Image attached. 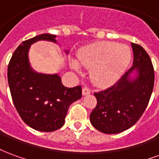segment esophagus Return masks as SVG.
I'll list each match as a JSON object with an SVG mask.
<instances>
[{
    "instance_id": "34e87169",
    "label": "esophagus",
    "mask_w": 159,
    "mask_h": 159,
    "mask_svg": "<svg viewBox=\"0 0 159 159\" xmlns=\"http://www.w3.org/2000/svg\"><path fill=\"white\" fill-rule=\"evenodd\" d=\"M91 93V90L88 87H84L83 89V95H87V94H89Z\"/></svg>"
}]
</instances>
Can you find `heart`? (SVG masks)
<instances>
[{"label":"heart","instance_id":"b5f03b06","mask_svg":"<svg viewBox=\"0 0 159 159\" xmlns=\"http://www.w3.org/2000/svg\"><path fill=\"white\" fill-rule=\"evenodd\" d=\"M131 49L125 44L100 42L84 47L77 53L78 62L86 68H92L90 76L100 86H107L119 79L131 60ZM71 68L79 71V66L70 62Z\"/></svg>","mask_w":159,"mask_h":159}]
</instances>
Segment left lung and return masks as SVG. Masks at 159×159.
Returning <instances> with one entry per match:
<instances>
[{
	"label": "left lung",
	"instance_id": "1",
	"mask_svg": "<svg viewBox=\"0 0 159 159\" xmlns=\"http://www.w3.org/2000/svg\"><path fill=\"white\" fill-rule=\"evenodd\" d=\"M133 66L113 86L94 93L97 105L90 122L105 134H117L140 119L149 103L154 86V70L148 53L141 46L131 43ZM135 72L134 80L130 77Z\"/></svg>",
	"mask_w": 159,
	"mask_h": 159
}]
</instances>
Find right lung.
Returning a JSON list of instances; mask_svg holds the SVG:
<instances>
[{
    "mask_svg": "<svg viewBox=\"0 0 159 159\" xmlns=\"http://www.w3.org/2000/svg\"><path fill=\"white\" fill-rule=\"evenodd\" d=\"M55 37L42 34L23 42L13 52L7 68V80L16 110L27 125L43 132L60 129L70 104L82 98L81 86L66 88L58 74L36 72L30 65V45L41 40L56 42Z\"/></svg>",
    "mask_w": 159,
    "mask_h": 159,
    "instance_id": "1",
    "label": "right lung"
}]
</instances>
